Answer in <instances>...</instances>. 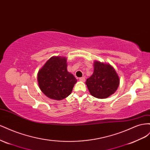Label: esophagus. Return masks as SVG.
I'll return each mask as SVG.
<instances>
[{
	"label": "esophagus",
	"mask_w": 150,
	"mask_h": 150,
	"mask_svg": "<svg viewBox=\"0 0 150 150\" xmlns=\"http://www.w3.org/2000/svg\"><path fill=\"white\" fill-rule=\"evenodd\" d=\"M79 80H80V81H82V82H85V78L84 77V76H83V77H80V78L79 79Z\"/></svg>",
	"instance_id": "esophagus-1"
}]
</instances>
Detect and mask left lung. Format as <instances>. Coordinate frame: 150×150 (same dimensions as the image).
Returning <instances> with one entry per match:
<instances>
[{
  "label": "left lung",
  "mask_w": 150,
  "mask_h": 150,
  "mask_svg": "<svg viewBox=\"0 0 150 150\" xmlns=\"http://www.w3.org/2000/svg\"><path fill=\"white\" fill-rule=\"evenodd\" d=\"M85 83L92 96L105 99L116 91L119 87V79L110 64L95 62L93 74L87 79Z\"/></svg>",
  "instance_id": "1"
}]
</instances>
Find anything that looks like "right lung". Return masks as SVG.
Segmentation results:
<instances>
[{
    "mask_svg": "<svg viewBox=\"0 0 150 150\" xmlns=\"http://www.w3.org/2000/svg\"><path fill=\"white\" fill-rule=\"evenodd\" d=\"M38 82L45 96L54 100H62L71 93L76 79L67 71L66 58L53 57L38 72Z\"/></svg>",
    "mask_w": 150,
    "mask_h": 150,
    "instance_id": "add662e5",
    "label": "right lung"
}]
</instances>
